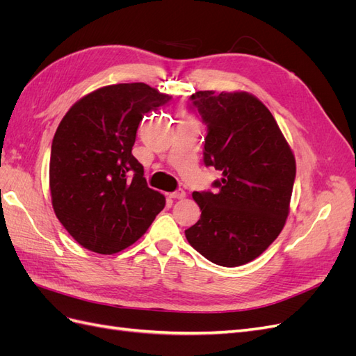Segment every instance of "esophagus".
<instances>
[{"mask_svg": "<svg viewBox=\"0 0 356 356\" xmlns=\"http://www.w3.org/2000/svg\"><path fill=\"white\" fill-rule=\"evenodd\" d=\"M170 197L172 199H184L186 197V191L182 190V188H178V190L170 193Z\"/></svg>", "mask_w": 356, "mask_h": 356, "instance_id": "34e87169", "label": "esophagus"}]
</instances>
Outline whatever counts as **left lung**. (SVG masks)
Returning <instances> with one entry per match:
<instances>
[{
	"label": "left lung",
	"instance_id": "left-lung-1",
	"mask_svg": "<svg viewBox=\"0 0 356 356\" xmlns=\"http://www.w3.org/2000/svg\"><path fill=\"white\" fill-rule=\"evenodd\" d=\"M188 111L207 124L203 163L222 174L215 191H195L200 220L188 243L224 267L252 261L281 233L296 179V160L275 117L255 96L200 90Z\"/></svg>",
	"mask_w": 356,
	"mask_h": 356
}]
</instances>
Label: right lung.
Masks as SVG:
<instances>
[{
	"instance_id": "1",
	"label": "right lung",
	"mask_w": 356,
	"mask_h": 356,
	"mask_svg": "<svg viewBox=\"0 0 356 356\" xmlns=\"http://www.w3.org/2000/svg\"><path fill=\"white\" fill-rule=\"evenodd\" d=\"M145 83L105 86L62 118L51 143L50 193L63 227L81 246L114 254L136 242L165 208L132 154L145 114L170 102Z\"/></svg>"
}]
</instances>
